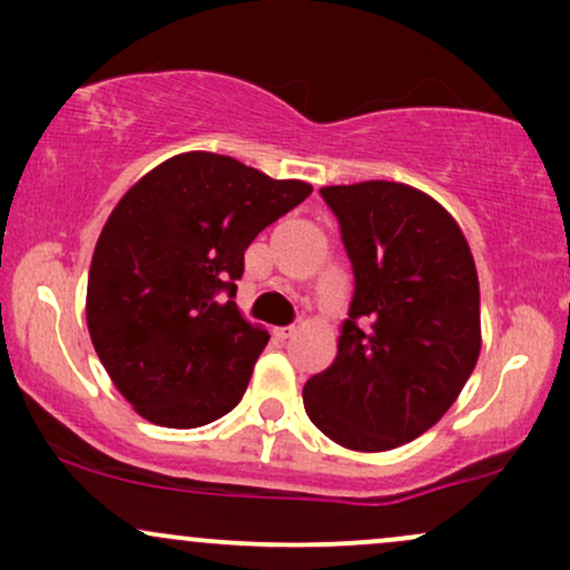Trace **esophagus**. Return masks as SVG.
<instances>
[{
	"mask_svg": "<svg viewBox=\"0 0 570 570\" xmlns=\"http://www.w3.org/2000/svg\"><path fill=\"white\" fill-rule=\"evenodd\" d=\"M294 332H297L294 326H278V330H273V335H276L278 340H289Z\"/></svg>",
	"mask_w": 570,
	"mask_h": 570,
	"instance_id": "1",
	"label": "esophagus"
}]
</instances>
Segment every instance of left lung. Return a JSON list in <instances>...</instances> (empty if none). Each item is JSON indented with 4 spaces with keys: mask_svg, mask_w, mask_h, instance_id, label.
I'll return each instance as SVG.
<instances>
[{
    "mask_svg": "<svg viewBox=\"0 0 570 570\" xmlns=\"http://www.w3.org/2000/svg\"><path fill=\"white\" fill-rule=\"evenodd\" d=\"M353 267L337 356L303 389L313 426L358 453L412 442L480 358V281L458 222L399 181L322 187Z\"/></svg>",
    "mask_w": 570,
    "mask_h": 570,
    "instance_id": "8db88e82",
    "label": "left lung"
}]
</instances>
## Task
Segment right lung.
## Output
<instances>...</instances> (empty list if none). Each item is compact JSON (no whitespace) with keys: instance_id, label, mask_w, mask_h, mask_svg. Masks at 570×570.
<instances>
[{"instance_id":"obj_1","label":"right lung","mask_w":570,"mask_h":570,"mask_svg":"<svg viewBox=\"0 0 570 570\" xmlns=\"http://www.w3.org/2000/svg\"><path fill=\"white\" fill-rule=\"evenodd\" d=\"M311 193L227 155L181 153L122 195L98 235L85 316L141 417L198 429L240 402L271 340L233 299L244 252Z\"/></svg>"}]
</instances>
